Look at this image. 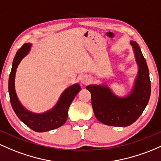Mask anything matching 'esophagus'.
I'll return each instance as SVG.
<instances>
[{
  "label": "esophagus",
  "instance_id": "1",
  "mask_svg": "<svg viewBox=\"0 0 161 161\" xmlns=\"http://www.w3.org/2000/svg\"><path fill=\"white\" fill-rule=\"evenodd\" d=\"M80 80H81V82H82V83L85 84V83H87V82H89V79L87 76H86V75H83V76L81 77Z\"/></svg>",
  "mask_w": 161,
  "mask_h": 161
}]
</instances>
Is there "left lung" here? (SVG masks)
<instances>
[{
  "label": "left lung",
  "instance_id": "8db88e82",
  "mask_svg": "<svg viewBox=\"0 0 161 161\" xmlns=\"http://www.w3.org/2000/svg\"><path fill=\"white\" fill-rule=\"evenodd\" d=\"M130 45L139 66L133 91L125 98H119L106 86L91 85L86 87L91 92L92 105L97 119L106 125L127 127L133 124L144 112L151 96V80L146 60L136 42Z\"/></svg>",
  "mask_w": 161,
  "mask_h": 161
}]
</instances>
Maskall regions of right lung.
I'll return each mask as SVG.
<instances>
[{"mask_svg":"<svg viewBox=\"0 0 161 161\" xmlns=\"http://www.w3.org/2000/svg\"><path fill=\"white\" fill-rule=\"evenodd\" d=\"M31 43H25L18 49L14 59L12 69L9 76L8 91L10 101L14 111L27 127L34 131L44 132L56 129L64 125L68 118V110L72 100L81 90L79 84H75L65 90L62 94L59 102L52 110L43 114H34L21 105L16 95L14 88V79L16 69L21 59L26 56L31 49Z\"/></svg>","mask_w":161,"mask_h":161,"instance_id":"1","label":"right lung"}]
</instances>
